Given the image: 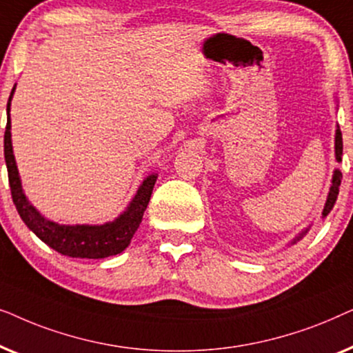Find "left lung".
<instances>
[{
    "mask_svg": "<svg viewBox=\"0 0 353 353\" xmlns=\"http://www.w3.org/2000/svg\"><path fill=\"white\" fill-rule=\"evenodd\" d=\"M336 159H337V162L342 161V133H341L339 128L336 130ZM341 180H342V173L339 170H336L334 176H332V186L330 190V196H327L326 205H325V209H323V216H326L327 214H330V212L332 210V207H334V204H336L337 194H339ZM305 233H307V230L303 231V233H301V236H297V239H294V243L301 239Z\"/></svg>",
    "mask_w": 353,
    "mask_h": 353,
    "instance_id": "8db88e82",
    "label": "left lung"
}]
</instances>
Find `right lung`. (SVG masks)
Returning <instances> with one entry per match:
<instances>
[{
	"label": "right lung",
	"mask_w": 353,
	"mask_h": 353,
	"mask_svg": "<svg viewBox=\"0 0 353 353\" xmlns=\"http://www.w3.org/2000/svg\"><path fill=\"white\" fill-rule=\"evenodd\" d=\"M14 88L8 101V123L4 132V159H6L9 186H11V196L16 209L28 228L40 238L43 243L50 245L57 252L67 257L75 259H104L109 255L120 254L128 248L133 234L137 233L139 223H141L144 210L151 199L154 183L157 176L151 175L143 181L139 190L132 201V204L117 220L112 223L101 226L88 225H57L38 214L33 207L28 204L22 192L21 178L16 167L11 144V120H9V104H11Z\"/></svg>",
	"instance_id": "add662e5"
}]
</instances>
